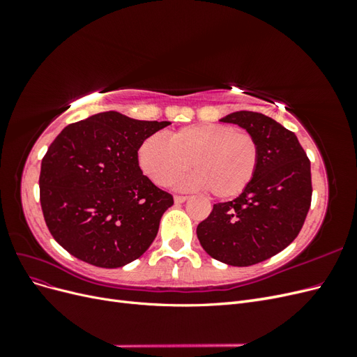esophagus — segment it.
Listing matches in <instances>:
<instances>
[{
	"instance_id": "esophagus-1",
	"label": "esophagus",
	"mask_w": 357,
	"mask_h": 357,
	"mask_svg": "<svg viewBox=\"0 0 357 357\" xmlns=\"http://www.w3.org/2000/svg\"><path fill=\"white\" fill-rule=\"evenodd\" d=\"M188 198H189V197H186V195H176V197H174V202H176V204H183L185 201H188Z\"/></svg>"
}]
</instances>
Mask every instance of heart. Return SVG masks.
Instances as JSON below:
<instances>
[{"instance_id":"b5f03b06","label":"heart","mask_w":357,"mask_h":357,"mask_svg":"<svg viewBox=\"0 0 357 357\" xmlns=\"http://www.w3.org/2000/svg\"><path fill=\"white\" fill-rule=\"evenodd\" d=\"M261 159L257 138L228 123H195L153 134L138 149V165L155 185L168 186L189 169L185 185L208 189L213 197H238L250 185Z\"/></svg>"}]
</instances>
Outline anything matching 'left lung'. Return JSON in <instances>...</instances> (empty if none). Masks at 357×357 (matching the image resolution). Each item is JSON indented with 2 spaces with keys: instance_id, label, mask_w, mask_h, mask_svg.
<instances>
[{
  "instance_id": "left-lung-1",
  "label": "left lung",
  "mask_w": 357,
  "mask_h": 357,
  "mask_svg": "<svg viewBox=\"0 0 357 357\" xmlns=\"http://www.w3.org/2000/svg\"><path fill=\"white\" fill-rule=\"evenodd\" d=\"M220 121L252 132L261 159L248 188L214 204L197 235L211 257L250 266L282 252L302 229L312 193L310 159L294 132L262 113L235 112Z\"/></svg>"
}]
</instances>
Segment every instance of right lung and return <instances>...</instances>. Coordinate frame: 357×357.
Returning <instances> with one entry per match:
<instances>
[{
  "instance_id": "add662e5",
  "label": "right lung",
  "mask_w": 357,
  "mask_h": 357,
  "mask_svg": "<svg viewBox=\"0 0 357 357\" xmlns=\"http://www.w3.org/2000/svg\"><path fill=\"white\" fill-rule=\"evenodd\" d=\"M168 125L104 112L63 128L50 144L41 160V210L74 257L119 268L153 243L174 199L143 176L138 149Z\"/></svg>"
}]
</instances>
